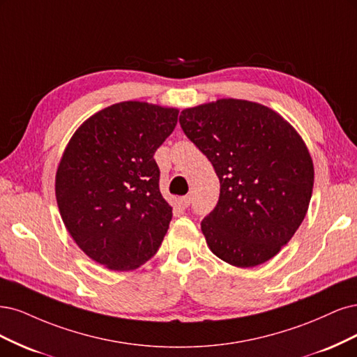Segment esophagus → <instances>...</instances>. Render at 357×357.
Here are the masks:
<instances>
[{"label": "esophagus", "mask_w": 357, "mask_h": 357, "mask_svg": "<svg viewBox=\"0 0 357 357\" xmlns=\"http://www.w3.org/2000/svg\"><path fill=\"white\" fill-rule=\"evenodd\" d=\"M190 203H191V197H190V195H185V197H182V199L179 200V204L182 206L183 209H187L188 206H190Z\"/></svg>", "instance_id": "esophagus-1"}]
</instances>
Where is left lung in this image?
<instances>
[{
	"instance_id": "left-lung-1",
	"label": "left lung",
	"mask_w": 357,
	"mask_h": 357,
	"mask_svg": "<svg viewBox=\"0 0 357 357\" xmlns=\"http://www.w3.org/2000/svg\"><path fill=\"white\" fill-rule=\"evenodd\" d=\"M179 124L220 178V199L202 221L211 250L241 268L278 255L313 192L314 167L301 136L278 112L241 99L183 109Z\"/></svg>"
}]
</instances>
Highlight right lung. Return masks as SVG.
<instances>
[{
	"mask_svg": "<svg viewBox=\"0 0 357 357\" xmlns=\"http://www.w3.org/2000/svg\"><path fill=\"white\" fill-rule=\"evenodd\" d=\"M178 114L120 102L86 120L68 142L56 174L57 206L78 248L100 266L135 270L162 245L172 208L158 188L154 153Z\"/></svg>",
	"mask_w": 357,
	"mask_h": 357,
	"instance_id": "right-lung-1",
	"label": "right lung"
}]
</instances>
